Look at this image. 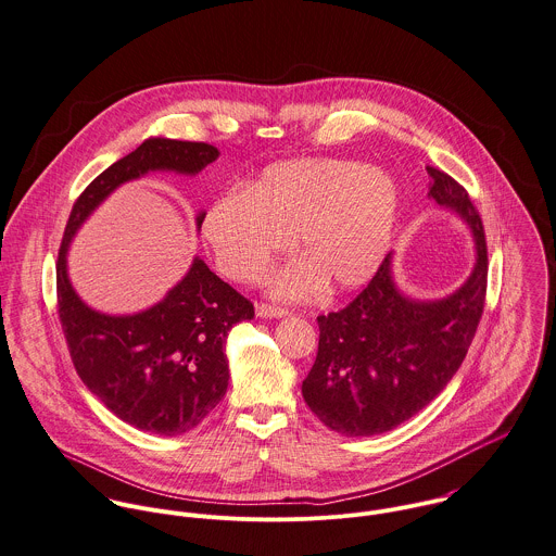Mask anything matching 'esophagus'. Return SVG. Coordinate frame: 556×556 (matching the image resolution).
Here are the masks:
<instances>
[{
    "label": "esophagus",
    "mask_w": 556,
    "mask_h": 556,
    "mask_svg": "<svg viewBox=\"0 0 556 556\" xmlns=\"http://www.w3.org/2000/svg\"><path fill=\"white\" fill-rule=\"evenodd\" d=\"M288 314H290L288 307H279V305H273V303H260L257 305V316L260 318H283Z\"/></svg>",
    "instance_id": "obj_1"
}]
</instances>
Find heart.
<instances>
[{"label": "heart", "instance_id": "b5f03b06", "mask_svg": "<svg viewBox=\"0 0 556 556\" xmlns=\"http://www.w3.org/2000/svg\"><path fill=\"white\" fill-rule=\"evenodd\" d=\"M401 194L396 181L351 160H290L268 166L242 194L218 197L203 216V236L220 270L260 281L277 255L301 260L273 279V292L301 299L323 281L329 290L364 286L383 264Z\"/></svg>", "mask_w": 556, "mask_h": 556}]
</instances>
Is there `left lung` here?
Returning a JSON list of instances; mask_svg holds the SVG:
<instances>
[{"instance_id": "8db88e82", "label": "left lung", "mask_w": 556, "mask_h": 556, "mask_svg": "<svg viewBox=\"0 0 556 556\" xmlns=\"http://www.w3.org/2000/svg\"><path fill=\"white\" fill-rule=\"evenodd\" d=\"M429 197L459 212L477 240V266L448 299L403 296L383 260L370 283L340 312L318 316V355L303 399L318 420L346 438H370L425 409L466 359L488 294V242L468 190L427 166Z\"/></svg>"}]
</instances>
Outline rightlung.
Masks as SVG:
<instances>
[{"instance_id":"obj_1","label":"right lung","mask_w":556,"mask_h":556,"mask_svg":"<svg viewBox=\"0 0 556 556\" xmlns=\"http://www.w3.org/2000/svg\"><path fill=\"white\" fill-rule=\"evenodd\" d=\"M216 157L218 149L207 142L144 140L84 188L58 251V316L79 379L116 418L166 438L194 429L223 401L229 383L225 340L233 325L255 316L253 303L197 257L157 305L134 316H105L71 288L66 249L88 214L123 181L149 170L194 175Z\"/></svg>"}]
</instances>
